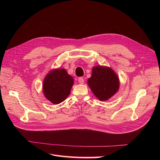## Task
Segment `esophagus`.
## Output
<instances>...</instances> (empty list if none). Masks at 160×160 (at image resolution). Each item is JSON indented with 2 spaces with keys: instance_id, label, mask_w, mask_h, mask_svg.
Instances as JSON below:
<instances>
[{
  "instance_id": "esophagus-1",
  "label": "esophagus",
  "mask_w": 160,
  "mask_h": 160,
  "mask_svg": "<svg viewBox=\"0 0 160 160\" xmlns=\"http://www.w3.org/2000/svg\"><path fill=\"white\" fill-rule=\"evenodd\" d=\"M78 82L79 84H83L84 83V79L82 78V77H79L78 79Z\"/></svg>"
}]
</instances>
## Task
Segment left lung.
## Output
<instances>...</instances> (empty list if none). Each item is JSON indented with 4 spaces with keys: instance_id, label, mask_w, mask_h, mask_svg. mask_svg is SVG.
<instances>
[{
    "instance_id": "obj_1",
    "label": "left lung",
    "mask_w": 160,
    "mask_h": 160,
    "mask_svg": "<svg viewBox=\"0 0 160 160\" xmlns=\"http://www.w3.org/2000/svg\"><path fill=\"white\" fill-rule=\"evenodd\" d=\"M88 85L100 101L108 100L119 89V80L113 70L108 67L96 66L88 80Z\"/></svg>"
}]
</instances>
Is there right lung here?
I'll use <instances>...</instances> for the list:
<instances>
[{
	"mask_svg": "<svg viewBox=\"0 0 160 160\" xmlns=\"http://www.w3.org/2000/svg\"><path fill=\"white\" fill-rule=\"evenodd\" d=\"M73 78L64 69H53L43 81V93L53 104H59L65 101L71 93Z\"/></svg>",
	"mask_w": 160,
	"mask_h": 160,
	"instance_id": "obj_1",
	"label": "right lung"
}]
</instances>
